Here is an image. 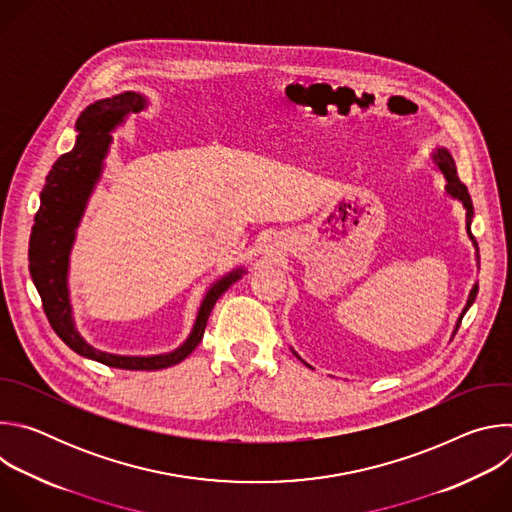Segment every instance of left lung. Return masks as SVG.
<instances>
[{
  "label": "left lung",
  "mask_w": 512,
  "mask_h": 512,
  "mask_svg": "<svg viewBox=\"0 0 512 512\" xmlns=\"http://www.w3.org/2000/svg\"><path fill=\"white\" fill-rule=\"evenodd\" d=\"M433 158H435L437 166H440V170L444 172V176H446V180H448V186H446L448 194H450V196H454V198H458V200H462V204H464V208H466V229H468V235H470V239H472V243H474V247H476V251H478V243H476V239H474V235H472V231H470V223H472V216H474L472 198H470V194H468L466 184H462V182H460V178H458L454 158H452V156H450V152H448V150H444V148H442V150H437V154H435ZM476 257H478V255H476ZM478 259H480V257H478ZM476 294H478V285H474V287H472V291H470L468 304H466V308H464V312H462V316H460V320H458V324H456V332H458V328H460V324H462L464 314H466V312H468V308L474 304ZM308 367H310V364H308Z\"/></svg>",
  "instance_id": "8db88e82"
}]
</instances>
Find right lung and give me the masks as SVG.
Returning <instances> with one entry per match:
<instances>
[{
  "instance_id": "add662e5",
  "label": "right lung",
  "mask_w": 512,
  "mask_h": 512,
  "mask_svg": "<svg viewBox=\"0 0 512 512\" xmlns=\"http://www.w3.org/2000/svg\"><path fill=\"white\" fill-rule=\"evenodd\" d=\"M145 105V99L137 93H123L111 99H101L89 105L77 119L79 137L75 148L62 154L46 176V184L40 192V208L34 216L30 233V275L38 289L44 314L58 334V338L81 356L103 362L113 369L125 371H158L184 360L202 340L206 320L225 291L241 277L243 269H237L216 281L198 310V318L190 338L168 354L158 356H117L95 350L75 330L70 316L66 271L68 253L75 241V229L83 216L87 198L101 176L103 158L107 156L111 135L109 131L123 121L127 113H137Z\"/></svg>"
}]
</instances>
